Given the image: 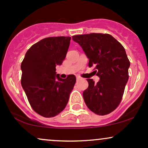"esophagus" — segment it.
I'll return each instance as SVG.
<instances>
[{"instance_id": "esophagus-1", "label": "esophagus", "mask_w": 148, "mask_h": 148, "mask_svg": "<svg viewBox=\"0 0 148 148\" xmlns=\"http://www.w3.org/2000/svg\"><path fill=\"white\" fill-rule=\"evenodd\" d=\"M80 79H81V78H80V76H76V80H79Z\"/></svg>"}]
</instances>
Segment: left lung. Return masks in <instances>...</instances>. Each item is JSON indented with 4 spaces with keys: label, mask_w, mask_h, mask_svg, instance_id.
Here are the masks:
<instances>
[{
    "label": "left lung",
    "mask_w": 148,
    "mask_h": 148,
    "mask_svg": "<svg viewBox=\"0 0 148 148\" xmlns=\"http://www.w3.org/2000/svg\"><path fill=\"white\" fill-rule=\"evenodd\" d=\"M72 40L81 46L95 67L97 84L87 79L88 88L83 97L88 108L99 115L113 111L121 101L129 79L130 62L123 46L109 34L90 33L74 35Z\"/></svg>",
    "instance_id": "1"
}]
</instances>
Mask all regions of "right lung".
<instances>
[{
  "instance_id": "1",
  "label": "right lung",
  "mask_w": 148,
  "mask_h": 148,
  "mask_svg": "<svg viewBox=\"0 0 148 148\" xmlns=\"http://www.w3.org/2000/svg\"><path fill=\"white\" fill-rule=\"evenodd\" d=\"M70 37L45 38L27 51L21 64V86L36 113L51 118L67 106L76 76L61 79L56 67L61 65L70 44Z\"/></svg>"
}]
</instances>
